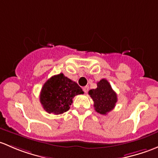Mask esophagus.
Wrapping results in <instances>:
<instances>
[{
  "label": "esophagus",
  "mask_w": 158,
  "mask_h": 158,
  "mask_svg": "<svg viewBox=\"0 0 158 158\" xmlns=\"http://www.w3.org/2000/svg\"><path fill=\"white\" fill-rule=\"evenodd\" d=\"M83 90L84 91V93H86V94H87V93L88 92V90H89V87H88V86H85V87H83Z\"/></svg>",
  "instance_id": "obj_1"
}]
</instances>
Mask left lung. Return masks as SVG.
I'll use <instances>...</instances> for the list:
<instances>
[{
	"instance_id": "8db88e82",
	"label": "left lung",
	"mask_w": 158,
	"mask_h": 158,
	"mask_svg": "<svg viewBox=\"0 0 158 158\" xmlns=\"http://www.w3.org/2000/svg\"><path fill=\"white\" fill-rule=\"evenodd\" d=\"M88 94L94 100L95 110L100 114H107L114 108L117 102L116 94L106 79L97 82V88L90 90Z\"/></svg>"
}]
</instances>
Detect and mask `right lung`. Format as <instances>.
<instances>
[{"mask_svg":"<svg viewBox=\"0 0 158 158\" xmlns=\"http://www.w3.org/2000/svg\"><path fill=\"white\" fill-rule=\"evenodd\" d=\"M78 84L62 73L52 76L44 84L40 92V103L48 113L62 114L70 109L73 98L83 94Z\"/></svg>","mask_w":158,"mask_h":158,"instance_id":"obj_1","label":"right lung"}]
</instances>
